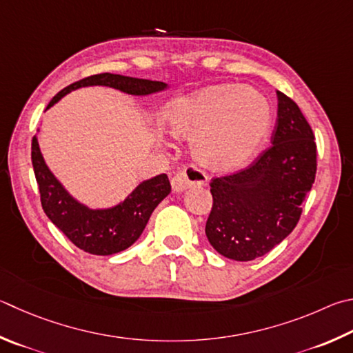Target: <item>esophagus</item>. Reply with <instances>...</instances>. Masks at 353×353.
Segmentation results:
<instances>
[{"label": "esophagus", "instance_id": "obj_1", "mask_svg": "<svg viewBox=\"0 0 353 353\" xmlns=\"http://www.w3.org/2000/svg\"><path fill=\"white\" fill-rule=\"evenodd\" d=\"M208 181L207 174L201 171L196 166H188L182 171H177L171 179V187L174 193H182V191L188 190L191 187H201Z\"/></svg>", "mask_w": 353, "mask_h": 353}]
</instances>
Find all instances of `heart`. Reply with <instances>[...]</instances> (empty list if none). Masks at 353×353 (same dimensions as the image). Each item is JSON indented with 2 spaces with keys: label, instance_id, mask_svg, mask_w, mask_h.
Wrapping results in <instances>:
<instances>
[{
  "label": "heart",
  "instance_id": "b5f03b06",
  "mask_svg": "<svg viewBox=\"0 0 353 353\" xmlns=\"http://www.w3.org/2000/svg\"><path fill=\"white\" fill-rule=\"evenodd\" d=\"M165 123L174 137L193 139V156L203 168L233 172L252 162L264 145L272 108L258 89L216 85L172 101Z\"/></svg>",
  "mask_w": 353,
  "mask_h": 353
}]
</instances>
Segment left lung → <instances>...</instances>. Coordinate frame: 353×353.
Instances as JSON below:
<instances>
[{"label":"left lung","instance_id":"1","mask_svg":"<svg viewBox=\"0 0 353 353\" xmlns=\"http://www.w3.org/2000/svg\"><path fill=\"white\" fill-rule=\"evenodd\" d=\"M278 120L272 146L238 174L210 183L213 208L205 234L233 261L261 258L296 227L301 203L316 174V145L298 105L276 91Z\"/></svg>","mask_w":353,"mask_h":353}]
</instances>
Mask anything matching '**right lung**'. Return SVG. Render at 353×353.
<instances>
[{
  "label": "right lung",
  "mask_w": 353,
  "mask_h": 353,
  "mask_svg": "<svg viewBox=\"0 0 353 353\" xmlns=\"http://www.w3.org/2000/svg\"><path fill=\"white\" fill-rule=\"evenodd\" d=\"M88 86H106L139 97L163 92L170 88L163 81L134 79L110 72L97 74L63 89L49 101L46 111L69 92ZM37 132H40V130H37ZM32 165L40 188L44 213L74 245L91 254L108 256L131 247L143 233L152 211L171 193L168 177L166 174H159L140 182L123 201L112 207L91 208L70 194L50 171L37 137L32 140Z\"/></svg>",
  "instance_id": "obj_1"
}]
</instances>
